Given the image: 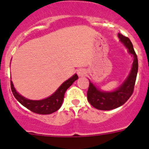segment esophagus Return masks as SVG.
Listing matches in <instances>:
<instances>
[{"label": "esophagus", "instance_id": "34e87169", "mask_svg": "<svg viewBox=\"0 0 149 149\" xmlns=\"http://www.w3.org/2000/svg\"><path fill=\"white\" fill-rule=\"evenodd\" d=\"M77 75L79 77H83L86 74V70L84 69V68H79L78 70L77 71Z\"/></svg>", "mask_w": 149, "mask_h": 149}]
</instances>
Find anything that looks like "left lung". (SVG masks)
I'll return each instance as SVG.
<instances>
[{
  "label": "left lung",
  "instance_id": "obj_1",
  "mask_svg": "<svg viewBox=\"0 0 149 149\" xmlns=\"http://www.w3.org/2000/svg\"><path fill=\"white\" fill-rule=\"evenodd\" d=\"M118 36L121 42L127 48L128 53L134 58L132 67L125 81L113 91L107 92L101 90L89 81L87 99L90 104L98 110H110L122 106L129 99L134 92L138 72L137 56L131 40L121 33L118 34Z\"/></svg>",
  "mask_w": 149,
  "mask_h": 149
}]
</instances>
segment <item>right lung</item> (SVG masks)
Here are the masks:
<instances>
[{"label": "right lung", "instance_id": "right-lung-1", "mask_svg": "<svg viewBox=\"0 0 149 149\" xmlns=\"http://www.w3.org/2000/svg\"><path fill=\"white\" fill-rule=\"evenodd\" d=\"M77 78H78V76L77 75V74H74L72 77L63 83L61 86L51 96L42 100H30L21 95L15 90L12 81L11 89L13 95L15 96V98L18 100V102L22 104L24 107H25L26 108L30 110V111L38 114H44V115L51 114L60 108L63 99H64L65 91Z\"/></svg>", "mask_w": 149, "mask_h": 149}]
</instances>
